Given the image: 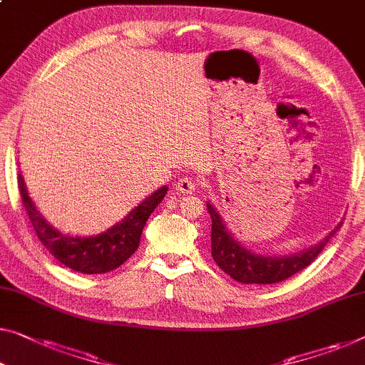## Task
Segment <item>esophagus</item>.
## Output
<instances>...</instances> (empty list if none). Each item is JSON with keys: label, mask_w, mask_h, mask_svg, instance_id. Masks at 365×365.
Returning <instances> with one entry per match:
<instances>
[{"label": "esophagus", "mask_w": 365, "mask_h": 365, "mask_svg": "<svg viewBox=\"0 0 365 365\" xmlns=\"http://www.w3.org/2000/svg\"><path fill=\"white\" fill-rule=\"evenodd\" d=\"M175 188L178 193H192L197 188V180L193 177H182L175 183Z\"/></svg>", "instance_id": "34e87169"}]
</instances>
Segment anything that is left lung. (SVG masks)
Instances as JSON below:
<instances>
[{"instance_id": "obj_1", "label": "left lung", "mask_w": 365, "mask_h": 365, "mask_svg": "<svg viewBox=\"0 0 365 365\" xmlns=\"http://www.w3.org/2000/svg\"><path fill=\"white\" fill-rule=\"evenodd\" d=\"M206 206L211 215V255H213L217 267L241 284H277V282L295 275L297 272L308 267L322 254L326 242L341 227V225L334 227L322 242L303 252L264 257V255L251 254L241 244L236 242L230 231L226 230L225 222L213 208V205L206 203Z\"/></svg>"}]
</instances>
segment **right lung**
Segmentation results:
<instances>
[{
	"mask_svg": "<svg viewBox=\"0 0 365 365\" xmlns=\"http://www.w3.org/2000/svg\"><path fill=\"white\" fill-rule=\"evenodd\" d=\"M19 195L29 216L31 225L34 227L42 246L56 257L65 267L80 274H106L118 269L135 252L139 239L143 235L145 221L149 220L152 211L164 200L167 187H162L145 198L138 208H134L126 216V220L118 222L111 230L98 236L73 237L65 236L48 225L39 211L36 210L32 200L27 197V190L23 175H18Z\"/></svg>",
	"mask_w": 365,
	"mask_h": 365,
	"instance_id": "add662e5",
	"label": "right lung"
}]
</instances>
